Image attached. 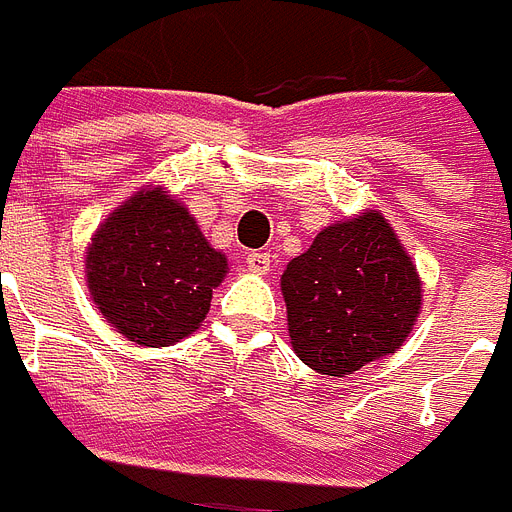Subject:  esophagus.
Here are the masks:
<instances>
[{
  "label": "esophagus",
  "mask_w": 512,
  "mask_h": 512,
  "mask_svg": "<svg viewBox=\"0 0 512 512\" xmlns=\"http://www.w3.org/2000/svg\"><path fill=\"white\" fill-rule=\"evenodd\" d=\"M270 253L265 250H253V253H247V267L253 270V273H267L270 270Z\"/></svg>",
  "instance_id": "34e87169"
}]
</instances>
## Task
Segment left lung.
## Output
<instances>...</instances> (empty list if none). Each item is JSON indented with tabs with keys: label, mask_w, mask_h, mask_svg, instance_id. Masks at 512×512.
<instances>
[{
	"label": "left lung",
	"mask_w": 512,
	"mask_h": 512,
	"mask_svg": "<svg viewBox=\"0 0 512 512\" xmlns=\"http://www.w3.org/2000/svg\"><path fill=\"white\" fill-rule=\"evenodd\" d=\"M287 333L322 376L396 353L416 325L422 279L379 210L325 227L282 273Z\"/></svg>",
	"instance_id": "obj_1"
}]
</instances>
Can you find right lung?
<instances>
[{"instance_id":"right-lung-1","label":"right lung","mask_w":512,"mask_h":512,"mask_svg":"<svg viewBox=\"0 0 512 512\" xmlns=\"http://www.w3.org/2000/svg\"><path fill=\"white\" fill-rule=\"evenodd\" d=\"M99 313L130 342L168 347L205 322L227 259L165 187H142L96 227L85 259Z\"/></svg>"}]
</instances>
